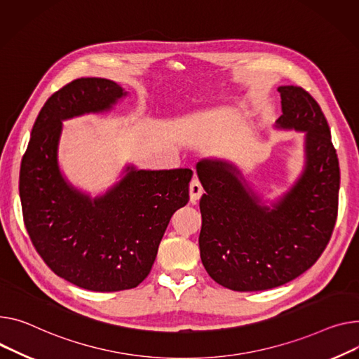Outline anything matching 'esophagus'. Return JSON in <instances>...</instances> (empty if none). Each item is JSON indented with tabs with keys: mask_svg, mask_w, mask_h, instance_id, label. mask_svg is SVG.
Instances as JSON below:
<instances>
[{
	"mask_svg": "<svg viewBox=\"0 0 359 359\" xmlns=\"http://www.w3.org/2000/svg\"><path fill=\"white\" fill-rule=\"evenodd\" d=\"M189 190H190V202L196 203L199 201V198L202 196V194H203V187H202V183H201L198 176H195L192 179V182H190Z\"/></svg>",
	"mask_w": 359,
	"mask_h": 359,
	"instance_id": "obj_1",
	"label": "esophagus"
}]
</instances>
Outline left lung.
Wrapping results in <instances>:
<instances>
[{
  "mask_svg": "<svg viewBox=\"0 0 359 359\" xmlns=\"http://www.w3.org/2000/svg\"><path fill=\"white\" fill-rule=\"evenodd\" d=\"M281 128L306 131V167L274 209L224 161H199L205 189L199 208L201 259L208 274L235 292H261L289 283L312 267L326 248L338 217L339 161L326 118L307 90L280 86Z\"/></svg>",
  "mask_w": 359,
  "mask_h": 359,
  "instance_id": "obj_1",
  "label": "left lung"
}]
</instances>
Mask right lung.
I'll return each mask as SVG.
<instances>
[{
    "label": "right lung",
    "instance_id": "add662e5",
    "mask_svg": "<svg viewBox=\"0 0 359 359\" xmlns=\"http://www.w3.org/2000/svg\"><path fill=\"white\" fill-rule=\"evenodd\" d=\"M126 92L109 79L81 78L46 101L20 169L22 219L55 274L90 292L134 289L144 280L172 215L189 202L190 169L134 170L95 201L70 187L57 165L62 121L105 111Z\"/></svg>",
    "mask_w": 359,
    "mask_h": 359
}]
</instances>
